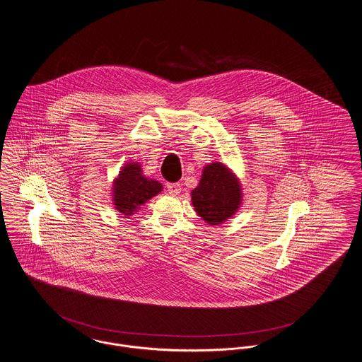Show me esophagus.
Wrapping results in <instances>:
<instances>
[{
  "label": "esophagus",
  "instance_id": "1",
  "mask_svg": "<svg viewBox=\"0 0 362 362\" xmlns=\"http://www.w3.org/2000/svg\"><path fill=\"white\" fill-rule=\"evenodd\" d=\"M167 189L168 193L172 195L180 194V192H182L180 183H168Z\"/></svg>",
  "mask_w": 362,
  "mask_h": 362
}]
</instances>
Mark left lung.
I'll return each instance as SVG.
<instances>
[{
  "mask_svg": "<svg viewBox=\"0 0 362 362\" xmlns=\"http://www.w3.org/2000/svg\"><path fill=\"white\" fill-rule=\"evenodd\" d=\"M195 212L204 222L219 226L231 219L243 204L240 179L222 163L205 165L199 183L192 190Z\"/></svg>",
  "mask_w": 362,
  "mask_h": 362,
  "instance_id": "1",
  "label": "left lung"
}]
</instances>
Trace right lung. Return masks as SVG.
I'll return each instance as SVG.
<instances>
[{
	"label": "right lung",
	"instance_id": "1",
	"mask_svg": "<svg viewBox=\"0 0 362 362\" xmlns=\"http://www.w3.org/2000/svg\"><path fill=\"white\" fill-rule=\"evenodd\" d=\"M163 192V185L143 175L139 163L129 161L112 182V205L124 216L138 212L140 205Z\"/></svg>",
	"mask_w": 362,
	"mask_h": 362
}]
</instances>
